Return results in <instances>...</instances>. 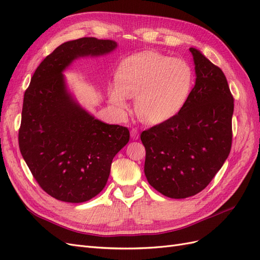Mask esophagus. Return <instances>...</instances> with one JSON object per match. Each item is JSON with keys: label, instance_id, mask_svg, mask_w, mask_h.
Here are the masks:
<instances>
[{"label": "esophagus", "instance_id": "34e87169", "mask_svg": "<svg viewBox=\"0 0 260 260\" xmlns=\"http://www.w3.org/2000/svg\"><path fill=\"white\" fill-rule=\"evenodd\" d=\"M130 136L132 138V140H138L139 137H140V133H139V130L138 129H132L131 132H130Z\"/></svg>", "mask_w": 260, "mask_h": 260}]
</instances>
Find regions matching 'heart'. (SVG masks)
I'll use <instances>...</instances> for the list:
<instances>
[{
    "mask_svg": "<svg viewBox=\"0 0 260 260\" xmlns=\"http://www.w3.org/2000/svg\"><path fill=\"white\" fill-rule=\"evenodd\" d=\"M195 82L194 68L185 59L143 51L120 62L108 99L116 111L123 114L129 107V98H136L137 114L148 123L161 124L182 113Z\"/></svg>",
    "mask_w": 260,
    "mask_h": 260,
    "instance_id": "obj_1",
    "label": "heart"
}]
</instances>
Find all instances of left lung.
<instances>
[{
	"instance_id": "left-lung-1",
	"label": "left lung",
	"mask_w": 260,
	"mask_h": 260,
	"mask_svg": "<svg viewBox=\"0 0 260 260\" xmlns=\"http://www.w3.org/2000/svg\"><path fill=\"white\" fill-rule=\"evenodd\" d=\"M196 82L187 105L175 119L145 130L144 174L155 190L186 199L205 188L231 151L234 100L222 70L190 49Z\"/></svg>"
}]
</instances>
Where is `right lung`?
<instances>
[{
  "mask_svg": "<svg viewBox=\"0 0 260 260\" xmlns=\"http://www.w3.org/2000/svg\"><path fill=\"white\" fill-rule=\"evenodd\" d=\"M117 48L113 40L81 38L46 56L25 92L18 141L37 182L52 198L82 203L96 196L116 154L129 142L128 128L96 119L68 90L62 73L80 57H98Z\"/></svg>",
  "mask_w": 260,
  "mask_h": 260,
  "instance_id": "right-lung-1",
  "label": "right lung"
}]
</instances>
